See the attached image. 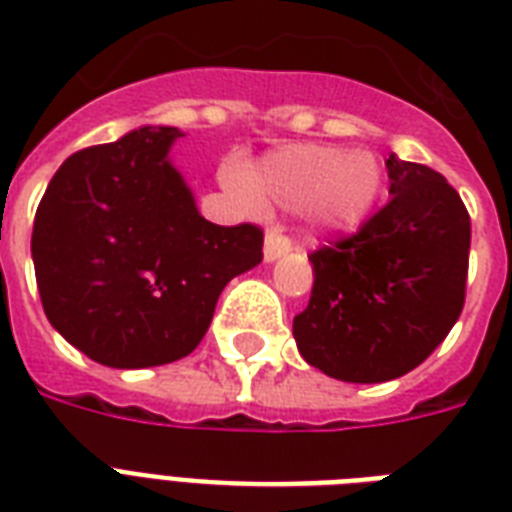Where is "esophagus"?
Segmentation results:
<instances>
[{
    "label": "esophagus",
    "instance_id": "34e87169",
    "mask_svg": "<svg viewBox=\"0 0 512 512\" xmlns=\"http://www.w3.org/2000/svg\"><path fill=\"white\" fill-rule=\"evenodd\" d=\"M293 243L291 237H285L280 229H267V237H264V259L275 261L280 256L291 251Z\"/></svg>",
    "mask_w": 512,
    "mask_h": 512
}]
</instances>
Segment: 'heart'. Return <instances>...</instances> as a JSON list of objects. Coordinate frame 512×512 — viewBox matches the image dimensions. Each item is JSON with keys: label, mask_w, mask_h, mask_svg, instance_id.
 <instances>
[{"label": "heart", "mask_w": 512, "mask_h": 512, "mask_svg": "<svg viewBox=\"0 0 512 512\" xmlns=\"http://www.w3.org/2000/svg\"><path fill=\"white\" fill-rule=\"evenodd\" d=\"M221 184L253 213L267 205L307 211L323 232H352L366 224L384 192L382 162L342 146L291 144L264 154L251 170L227 165Z\"/></svg>", "instance_id": "obj_1"}]
</instances>
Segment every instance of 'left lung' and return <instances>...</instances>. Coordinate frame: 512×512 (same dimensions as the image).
Returning a JSON list of instances; mask_svg holds the SVG:
<instances>
[{"label":"left lung","instance_id":"left-lung-1","mask_svg":"<svg viewBox=\"0 0 512 512\" xmlns=\"http://www.w3.org/2000/svg\"><path fill=\"white\" fill-rule=\"evenodd\" d=\"M390 202L350 237L310 253L301 358L342 382H390L449 336L465 307L470 213L433 168L387 160Z\"/></svg>","mask_w":512,"mask_h":512}]
</instances>
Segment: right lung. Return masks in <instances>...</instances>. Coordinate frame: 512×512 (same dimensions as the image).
Here are the masks:
<instances>
[{
    "label": "right lung",
    "mask_w": 512,
    "mask_h": 512,
    "mask_svg": "<svg viewBox=\"0 0 512 512\" xmlns=\"http://www.w3.org/2000/svg\"><path fill=\"white\" fill-rule=\"evenodd\" d=\"M176 128H138L63 162L34 216L47 320L87 358L146 368L202 342L224 285L261 261L256 224L202 219L168 160Z\"/></svg>",
    "instance_id": "obj_1"
}]
</instances>
